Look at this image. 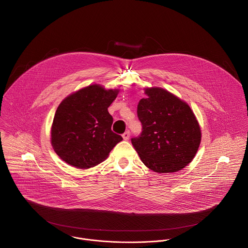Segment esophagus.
I'll return each mask as SVG.
<instances>
[{
  "instance_id": "34e87169",
  "label": "esophagus",
  "mask_w": 248,
  "mask_h": 248,
  "mask_svg": "<svg viewBox=\"0 0 248 248\" xmlns=\"http://www.w3.org/2000/svg\"><path fill=\"white\" fill-rule=\"evenodd\" d=\"M122 138H123V140H128L129 138H130V131H126V132L122 135Z\"/></svg>"
}]
</instances>
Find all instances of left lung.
<instances>
[{
    "mask_svg": "<svg viewBox=\"0 0 248 248\" xmlns=\"http://www.w3.org/2000/svg\"><path fill=\"white\" fill-rule=\"evenodd\" d=\"M138 105L141 134L132 144L142 162L156 173H173L197 154L202 133L191 108L171 93L151 88Z\"/></svg>",
    "mask_w": 248,
    "mask_h": 248,
    "instance_id": "1",
    "label": "left lung"
}]
</instances>
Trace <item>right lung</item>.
<instances>
[{
  "label": "right lung",
  "mask_w": 248,
  "mask_h": 248,
  "mask_svg": "<svg viewBox=\"0 0 248 248\" xmlns=\"http://www.w3.org/2000/svg\"><path fill=\"white\" fill-rule=\"evenodd\" d=\"M117 93L92 85L61 102L51 127V144L61 159L80 169L91 168L123 140L111 131L113 118L108 111Z\"/></svg>",
  "instance_id": "right-lung-1"
}]
</instances>
